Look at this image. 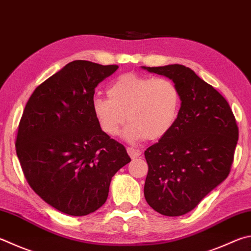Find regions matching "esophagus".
<instances>
[{"instance_id": "esophagus-1", "label": "esophagus", "mask_w": 251, "mask_h": 251, "mask_svg": "<svg viewBox=\"0 0 251 251\" xmlns=\"http://www.w3.org/2000/svg\"><path fill=\"white\" fill-rule=\"evenodd\" d=\"M127 152L130 156V158H137L141 154V151L138 149H135V148H131V147H127Z\"/></svg>"}]
</instances>
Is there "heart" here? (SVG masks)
Here are the masks:
<instances>
[{"instance_id": "obj_1", "label": "heart", "mask_w": 251, "mask_h": 251, "mask_svg": "<svg viewBox=\"0 0 251 251\" xmlns=\"http://www.w3.org/2000/svg\"><path fill=\"white\" fill-rule=\"evenodd\" d=\"M107 95L93 98L95 120L103 133L111 137L120 134L128 121L124 138L129 143L162 138L175 126L180 113V91L167 78L128 72L111 82Z\"/></svg>"}]
</instances>
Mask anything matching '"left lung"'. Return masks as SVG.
Here are the masks:
<instances>
[{
  "label": "left lung",
  "instance_id": "left-lung-1",
  "mask_svg": "<svg viewBox=\"0 0 251 251\" xmlns=\"http://www.w3.org/2000/svg\"><path fill=\"white\" fill-rule=\"evenodd\" d=\"M176 84L181 107L175 126L145 151L144 194L166 216L189 213L230 172L238 126L224 97L182 65L143 67Z\"/></svg>",
  "mask_w": 251,
  "mask_h": 251
}]
</instances>
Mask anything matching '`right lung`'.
Returning a JSON list of instances; mask_svg holds the SVG:
<instances>
[{
    "mask_svg": "<svg viewBox=\"0 0 251 251\" xmlns=\"http://www.w3.org/2000/svg\"><path fill=\"white\" fill-rule=\"evenodd\" d=\"M117 68L68 63L36 88L23 112L15 143L22 170L35 193L68 215L101 207L112 177L130 161L92 111L95 88Z\"/></svg>",
    "mask_w": 251,
    "mask_h": 251,
    "instance_id": "1",
    "label": "right lung"
}]
</instances>
